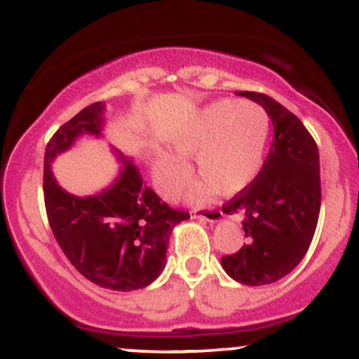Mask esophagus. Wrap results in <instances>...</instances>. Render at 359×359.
<instances>
[{"label": "esophagus", "mask_w": 359, "mask_h": 359, "mask_svg": "<svg viewBox=\"0 0 359 359\" xmlns=\"http://www.w3.org/2000/svg\"><path fill=\"white\" fill-rule=\"evenodd\" d=\"M192 218L199 219V222L208 223H219L223 219V212L219 210H206V211H194Z\"/></svg>", "instance_id": "obj_1"}]
</instances>
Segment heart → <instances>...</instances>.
<instances>
[{
    "mask_svg": "<svg viewBox=\"0 0 359 359\" xmlns=\"http://www.w3.org/2000/svg\"><path fill=\"white\" fill-rule=\"evenodd\" d=\"M271 119L255 102L216 100L192 114L172 137L173 153L156 151L153 184L163 198H177L186 186L192 158L201 180L189 198L206 203L223 191L238 194L257 179L269 140Z\"/></svg>",
    "mask_w": 359,
    "mask_h": 359,
    "instance_id": "b5f03b06",
    "label": "heart"
}]
</instances>
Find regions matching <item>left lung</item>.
Segmentation results:
<instances>
[{
	"label": "left lung",
	"instance_id": "obj_1",
	"mask_svg": "<svg viewBox=\"0 0 359 359\" xmlns=\"http://www.w3.org/2000/svg\"><path fill=\"white\" fill-rule=\"evenodd\" d=\"M266 110L274 126L257 179L223 211L242 212L249 243L222 257L224 273L247 286H264L290 274L312 243L320 212V161L313 137L294 114L274 98L237 92Z\"/></svg>",
	"mask_w": 359,
	"mask_h": 359
}]
</instances>
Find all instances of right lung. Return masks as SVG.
<instances>
[{"mask_svg":"<svg viewBox=\"0 0 359 359\" xmlns=\"http://www.w3.org/2000/svg\"><path fill=\"white\" fill-rule=\"evenodd\" d=\"M104 102L85 107L47 143L44 201L50 230L68 261L100 288H147L161 274L173 228L189 218L147 187L133 156L110 144L121 168L92 196H74L57 184L53 163L80 136H104Z\"/></svg>","mask_w":359,"mask_h":359,"instance_id":"right-lung-1","label":"right lung"}]
</instances>
